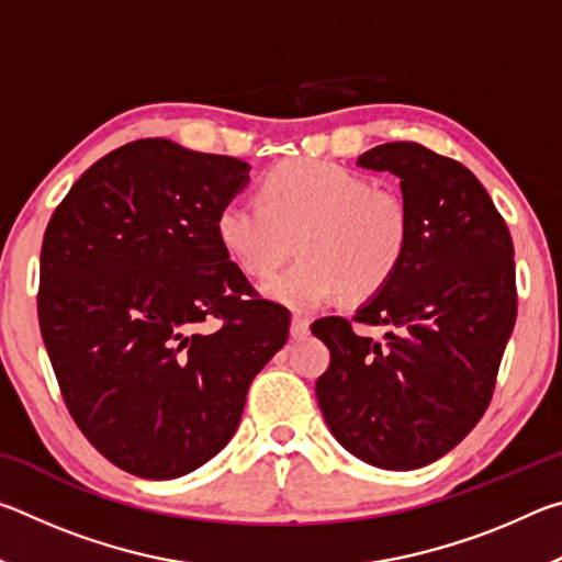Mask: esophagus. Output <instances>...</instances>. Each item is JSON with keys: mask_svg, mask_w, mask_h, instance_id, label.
Returning a JSON list of instances; mask_svg holds the SVG:
<instances>
[{"mask_svg": "<svg viewBox=\"0 0 562 562\" xmlns=\"http://www.w3.org/2000/svg\"><path fill=\"white\" fill-rule=\"evenodd\" d=\"M310 335V319L294 315L290 322V337L292 339H304Z\"/></svg>", "mask_w": 562, "mask_h": 562, "instance_id": "obj_1", "label": "esophagus"}]
</instances>
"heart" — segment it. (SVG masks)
Here are the masks:
<instances>
[{
  "label": "heart",
  "instance_id": "heart-1",
  "mask_svg": "<svg viewBox=\"0 0 562 562\" xmlns=\"http://www.w3.org/2000/svg\"><path fill=\"white\" fill-rule=\"evenodd\" d=\"M262 203L231 201L215 221L217 240L250 278H270L294 252L302 258L265 284L290 310H315L345 294L367 300L386 288L406 258L412 215L392 188L331 160L294 158L260 186Z\"/></svg>",
  "mask_w": 562,
  "mask_h": 562
}]
</instances>
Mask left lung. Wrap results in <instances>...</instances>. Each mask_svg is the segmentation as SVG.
<instances>
[{"label":"left lung","instance_id":"8db88e82","mask_svg":"<svg viewBox=\"0 0 562 562\" xmlns=\"http://www.w3.org/2000/svg\"><path fill=\"white\" fill-rule=\"evenodd\" d=\"M357 166L402 180L412 215L406 258L351 317L384 325L359 337L345 317L312 325L329 349L317 402L335 439L386 471L429 465L481 422L516 325L508 225L459 160L412 140L376 146Z\"/></svg>","mask_w":562,"mask_h":562}]
</instances>
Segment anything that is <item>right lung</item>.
<instances>
[{"instance_id": "add662e5", "label": "right lung", "mask_w": 562, "mask_h": 562, "mask_svg": "<svg viewBox=\"0 0 562 562\" xmlns=\"http://www.w3.org/2000/svg\"><path fill=\"white\" fill-rule=\"evenodd\" d=\"M245 160L144 138L97 160L46 225L40 327L81 434L168 481L225 449L255 374L290 335L217 240Z\"/></svg>"}]
</instances>
